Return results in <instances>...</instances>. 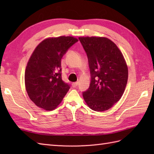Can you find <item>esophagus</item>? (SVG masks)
Instances as JSON below:
<instances>
[{
    "label": "esophagus",
    "mask_w": 154,
    "mask_h": 154,
    "mask_svg": "<svg viewBox=\"0 0 154 154\" xmlns=\"http://www.w3.org/2000/svg\"><path fill=\"white\" fill-rule=\"evenodd\" d=\"M78 85V82H75L73 83H72V86L73 87H76Z\"/></svg>",
    "instance_id": "obj_1"
}]
</instances>
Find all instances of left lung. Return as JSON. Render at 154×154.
Wrapping results in <instances>:
<instances>
[{
    "mask_svg": "<svg viewBox=\"0 0 154 154\" xmlns=\"http://www.w3.org/2000/svg\"><path fill=\"white\" fill-rule=\"evenodd\" d=\"M86 52L91 73L89 89L83 97L91 109L102 112L119 101L125 90L128 67L122 54L109 39L80 37Z\"/></svg>",
    "mask_w": 154,
    "mask_h": 154,
    "instance_id": "obj_1",
    "label": "left lung"
}]
</instances>
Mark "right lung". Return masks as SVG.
I'll list each match as a JSON object with an SVG mask.
<instances>
[{
    "mask_svg": "<svg viewBox=\"0 0 154 154\" xmlns=\"http://www.w3.org/2000/svg\"><path fill=\"white\" fill-rule=\"evenodd\" d=\"M77 42L71 36L51 38L35 48L25 71L26 89L35 105L51 110L63 100L70 85L62 80L61 60Z\"/></svg>",
    "mask_w": 154,
    "mask_h": 154,
    "instance_id": "obj_1",
    "label": "right lung"
}]
</instances>
